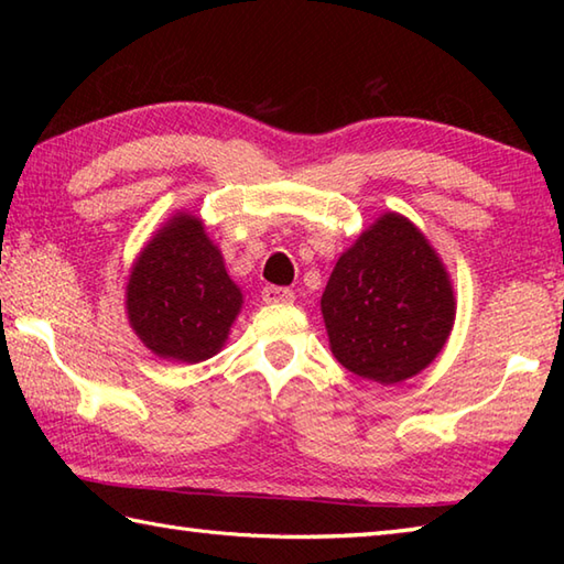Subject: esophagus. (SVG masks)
<instances>
[{"label":"esophagus","mask_w":564,"mask_h":564,"mask_svg":"<svg viewBox=\"0 0 564 564\" xmlns=\"http://www.w3.org/2000/svg\"><path fill=\"white\" fill-rule=\"evenodd\" d=\"M261 297H263V303L281 305V303H293L295 293L291 289H281V285H267V289L261 291Z\"/></svg>","instance_id":"1"}]
</instances>
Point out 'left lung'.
<instances>
[{"label": "left lung", "instance_id": "obj_1", "mask_svg": "<svg viewBox=\"0 0 564 564\" xmlns=\"http://www.w3.org/2000/svg\"><path fill=\"white\" fill-rule=\"evenodd\" d=\"M319 307L334 358L380 386H398L434 364L455 322L446 263L394 210L341 251Z\"/></svg>", "mask_w": 564, "mask_h": 564}]
</instances>
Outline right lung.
I'll list each match as a JSON object with an SVG mask.
<instances>
[{"label": "right lung", "instance_id": "1", "mask_svg": "<svg viewBox=\"0 0 564 564\" xmlns=\"http://www.w3.org/2000/svg\"><path fill=\"white\" fill-rule=\"evenodd\" d=\"M245 295L196 213L176 210L140 249L126 283V315L138 339L166 361L218 354Z\"/></svg>", "mask_w": 564, "mask_h": 564}]
</instances>
